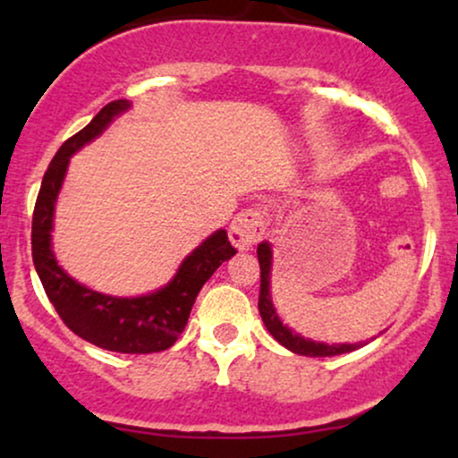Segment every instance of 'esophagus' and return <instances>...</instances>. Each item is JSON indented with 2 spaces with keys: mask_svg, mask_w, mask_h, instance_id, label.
Wrapping results in <instances>:
<instances>
[{
  "mask_svg": "<svg viewBox=\"0 0 458 458\" xmlns=\"http://www.w3.org/2000/svg\"><path fill=\"white\" fill-rule=\"evenodd\" d=\"M269 225V215L262 208H245L230 224V241L239 251L251 250L265 234Z\"/></svg>",
  "mask_w": 458,
  "mask_h": 458,
  "instance_id": "esophagus-1",
  "label": "esophagus"
}]
</instances>
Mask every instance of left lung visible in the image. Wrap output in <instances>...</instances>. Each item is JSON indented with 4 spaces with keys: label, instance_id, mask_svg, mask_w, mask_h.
Wrapping results in <instances>:
<instances>
[{
    "label": "left lung",
    "instance_id": "1",
    "mask_svg": "<svg viewBox=\"0 0 458 458\" xmlns=\"http://www.w3.org/2000/svg\"><path fill=\"white\" fill-rule=\"evenodd\" d=\"M271 260L273 251L271 245L267 241H262L259 245V262H260V297H259V310L265 327L269 329V334L277 340L282 346H286L288 351L297 355H308V357H331V355H343L351 353V351L364 346L361 343L355 344H327V343H317V340L303 338L301 334H297L295 329H291L288 325L282 323V318L277 317V310L273 306L271 299Z\"/></svg>",
    "mask_w": 458,
    "mask_h": 458
}]
</instances>
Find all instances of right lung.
<instances>
[{"instance_id": "right-lung-1", "label": "right lung", "mask_w": 458, "mask_h": 458, "mask_svg": "<svg viewBox=\"0 0 458 458\" xmlns=\"http://www.w3.org/2000/svg\"><path fill=\"white\" fill-rule=\"evenodd\" d=\"M131 107L127 98L107 103L88 127L60 146L47 167L31 219V259L43 288L66 327L79 338L115 353H157L170 349L185 329L199 288L230 260L236 250L225 230H215L181 262L174 277L148 295L114 297L92 291L57 265L51 233L55 202L64 182L71 157L97 140L109 124Z\"/></svg>"}]
</instances>
